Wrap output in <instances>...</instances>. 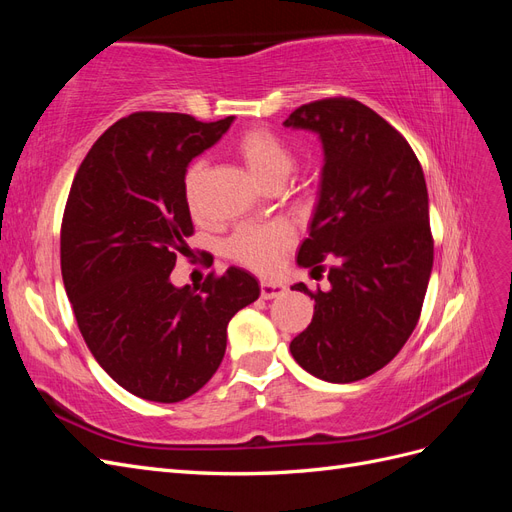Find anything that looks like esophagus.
Wrapping results in <instances>:
<instances>
[{"mask_svg":"<svg viewBox=\"0 0 512 512\" xmlns=\"http://www.w3.org/2000/svg\"><path fill=\"white\" fill-rule=\"evenodd\" d=\"M284 292H286V286L282 282H260V297L262 299L282 297Z\"/></svg>","mask_w":512,"mask_h":512,"instance_id":"obj_1","label":"esophagus"}]
</instances>
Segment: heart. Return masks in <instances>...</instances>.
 Returning <instances> with one entry per match:
<instances>
[{"mask_svg":"<svg viewBox=\"0 0 512 512\" xmlns=\"http://www.w3.org/2000/svg\"><path fill=\"white\" fill-rule=\"evenodd\" d=\"M237 153L252 177L265 185L282 183L294 166V156L284 141L265 128L247 130L237 143ZM200 173L203 164L192 162L183 175V196L194 215L203 211L200 203ZM294 241V230L286 222L243 224L226 241V254L239 265L258 273L275 269L277 260Z\"/></svg>","mask_w":512,"mask_h":512,"instance_id":"obj_1","label":"heart"}]
</instances>
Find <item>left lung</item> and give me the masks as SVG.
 <instances>
[{
  "label": "left lung",
  "mask_w": 512,
  "mask_h": 512,
  "mask_svg": "<svg viewBox=\"0 0 512 512\" xmlns=\"http://www.w3.org/2000/svg\"><path fill=\"white\" fill-rule=\"evenodd\" d=\"M284 126L318 132L324 147L320 200L297 262L312 275L333 262L327 292L292 286L316 305L290 352L320 380H363L395 359L421 318L433 267L423 168L406 138L354 98L303 104Z\"/></svg>",
  "instance_id": "left-lung-1"
}]
</instances>
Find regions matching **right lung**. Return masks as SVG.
Wrapping results in <instances>:
<instances>
[{
	"label": "right lung",
	"instance_id": "obj_1",
	"mask_svg": "<svg viewBox=\"0 0 512 512\" xmlns=\"http://www.w3.org/2000/svg\"><path fill=\"white\" fill-rule=\"evenodd\" d=\"M235 117L138 111L108 128L76 170L61 220V277L87 348L136 397L175 404L218 371L226 327L260 288L243 269L200 288L170 282L194 235L183 175Z\"/></svg>",
	"mask_w": 512,
	"mask_h": 512
}]
</instances>
